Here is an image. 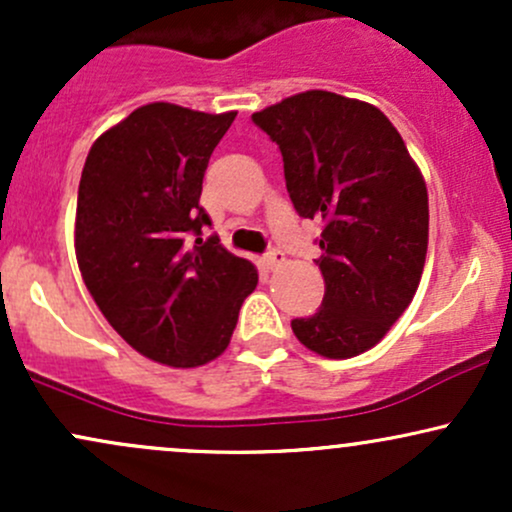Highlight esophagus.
<instances>
[{
  "instance_id": "1",
  "label": "esophagus",
  "mask_w": 512,
  "mask_h": 512,
  "mask_svg": "<svg viewBox=\"0 0 512 512\" xmlns=\"http://www.w3.org/2000/svg\"><path fill=\"white\" fill-rule=\"evenodd\" d=\"M284 260H286V255L279 248H272V250L267 252V255L262 257L264 267H267V269H276V267H279V264H284Z\"/></svg>"
}]
</instances>
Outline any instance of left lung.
Segmentation results:
<instances>
[{
	"label": "left lung",
	"mask_w": 512,
	"mask_h": 512,
	"mask_svg": "<svg viewBox=\"0 0 512 512\" xmlns=\"http://www.w3.org/2000/svg\"><path fill=\"white\" fill-rule=\"evenodd\" d=\"M284 158L286 190L303 219L322 221L325 298L291 320L325 358L368 351L407 310L428 248V192L392 122L375 105L305 91L252 115Z\"/></svg>",
	"instance_id": "8db88e82"
}]
</instances>
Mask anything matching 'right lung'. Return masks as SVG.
<instances>
[{"instance_id":"1","label":"right lung","mask_w":512,"mask_h":512,"mask_svg":"<svg viewBox=\"0 0 512 512\" xmlns=\"http://www.w3.org/2000/svg\"><path fill=\"white\" fill-rule=\"evenodd\" d=\"M238 113L149 103L96 139L81 170L74 248L105 320L139 354L197 368L226 351L255 264L199 204L211 151Z\"/></svg>"}]
</instances>
